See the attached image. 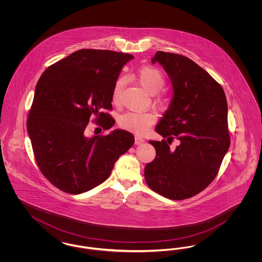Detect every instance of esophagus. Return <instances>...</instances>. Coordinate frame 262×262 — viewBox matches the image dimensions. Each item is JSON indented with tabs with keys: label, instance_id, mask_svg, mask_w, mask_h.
I'll list each match as a JSON object with an SVG mask.
<instances>
[{
	"label": "esophagus",
	"instance_id": "1",
	"mask_svg": "<svg viewBox=\"0 0 262 262\" xmlns=\"http://www.w3.org/2000/svg\"><path fill=\"white\" fill-rule=\"evenodd\" d=\"M144 141H145V140H144L142 137H136V138H135V143L137 144V145H138V144H141V143H143Z\"/></svg>",
	"mask_w": 262,
	"mask_h": 262
}]
</instances>
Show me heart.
<instances>
[{
	"label": "heart",
	"instance_id": "1",
	"mask_svg": "<svg viewBox=\"0 0 262 262\" xmlns=\"http://www.w3.org/2000/svg\"><path fill=\"white\" fill-rule=\"evenodd\" d=\"M136 75L140 85L151 95L158 93L165 84V78L161 72L152 67L140 68ZM123 85L124 79L118 78L113 88L114 102H117L120 98ZM155 119L156 117L152 113L128 111L120 117L119 124L123 128L142 134L149 128L150 125L155 122Z\"/></svg>",
	"mask_w": 262,
	"mask_h": 262
}]
</instances>
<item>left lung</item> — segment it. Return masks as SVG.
<instances>
[{
	"label": "left lung",
	"mask_w": 262,
	"mask_h": 262,
	"mask_svg": "<svg viewBox=\"0 0 262 262\" xmlns=\"http://www.w3.org/2000/svg\"><path fill=\"white\" fill-rule=\"evenodd\" d=\"M151 62L162 66L173 88L155 130L167 141L174 135L180 145L171 150L166 139L150 140L156 157L146 164L144 178L163 196L186 200L209 186L229 149L226 95L211 75L187 57L158 51Z\"/></svg>",
	"instance_id": "obj_1"
}]
</instances>
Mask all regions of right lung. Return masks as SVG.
Wrapping results in <instances>:
<instances>
[{
	"mask_svg": "<svg viewBox=\"0 0 262 262\" xmlns=\"http://www.w3.org/2000/svg\"><path fill=\"white\" fill-rule=\"evenodd\" d=\"M135 57L109 50L81 49L53 63L38 80L28 114L27 133L39 169L55 187L79 194L105 182L115 163L135 143L124 129L88 137L91 116L104 129L115 122L101 109H112L113 88Z\"/></svg>",
	"mask_w": 262,
	"mask_h": 262,
	"instance_id": "add662e5",
	"label": "right lung"
}]
</instances>
